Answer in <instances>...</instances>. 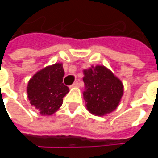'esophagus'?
I'll return each mask as SVG.
<instances>
[{"label": "esophagus", "instance_id": "esophagus-1", "mask_svg": "<svg viewBox=\"0 0 158 158\" xmlns=\"http://www.w3.org/2000/svg\"><path fill=\"white\" fill-rule=\"evenodd\" d=\"M78 86H79V81H76V82L73 83L70 87H78Z\"/></svg>", "mask_w": 158, "mask_h": 158}]
</instances>
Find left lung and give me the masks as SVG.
Returning a JSON list of instances; mask_svg holds the SVG:
<instances>
[{
	"label": "left lung",
	"mask_w": 158,
	"mask_h": 158,
	"mask_svg": "<svg viewBox=\"0 0 158 158\" xmlns=\"http://www.w3.org/2000/svg\"><path fill=\"white\" fill-rule=\"evenodd\" d=\"M84 74L83 96L89 113L104 116L116 109L123 94L121 80L104 66H92Z\"/></svg>",
	"instance_id": "1"
}]
</instances>
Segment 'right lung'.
<instances>
[{"label": "right lung", "instance_id": "add662e5", "mask_svg": "<svg viewBox=\"0 0 158 158\" xmlns=\"http://www.w3.org/2000/svg\"><path fill=\"white\" fill-rule=\"evenodd\" d=\"M63 76L62 64L55 63L40 70L29 81L27 93L30 104L43 116L57 111L69 93V87L62 83Z\"/></svg>", "mask_w": 158, "mask_h": 158}]
</instances>
